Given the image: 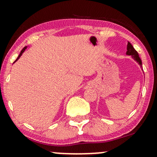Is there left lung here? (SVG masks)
Returning <instances> with one entry per match:
<instances>
[{
    "label": "left lung",
    "instance_id": "1",
    "mask_svg": "<svg viewBox=\"0 0 157 157\" xmlns=\"http://www.w3.org/2000/svg\"><path fill=\"white\" fill-rule=\"evenodd\" d=\"M126 55H131L139 64H140V67L142 68V61L140 60V57H139L138 53H137V51L134 48V47L132 46L131 43L129 42H128V45H127V52H126Z\"/></svg>",
    "mask_w": 157,
    "mask_h": 157
}]
</instances>
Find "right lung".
<instances>
[{
	"label": "right lung",
	"instance_id": "right-lung-1",
	"mask_svg": "<svg viewBox=\"0 0 157 157\" xmlns=\"http://www.w3.org/2000/svg\"><path fill=\"white\" fill-rule=\"evenodd\" d=\"M26 48H27V46H25V47H24V48H23V50H22V51H21V52H20V55H19L18 58H17V60H16V61H14V62H16V61H17V60H18V59H19V58H20V57H21V55H23V52H24V51H25V50H26Z\"/></svg>",
	"mask_w": 157,
	"mask_h": 157
}]
</instances>
